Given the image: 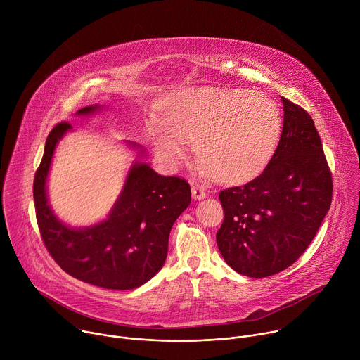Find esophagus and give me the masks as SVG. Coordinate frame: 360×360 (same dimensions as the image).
I'll use <instances>...</instances> for the list:
<instances>
[{
  "instance_id": "34e87169",
  "label": "esophagus",
  "mask_w": 360,
  "mask_h": 360,
  "mask_svg": "<svg viewBox=\"0 0 360 360\" xmlns=\"http://www.w3.org/2000/svg\"><path fill=\"white\" fill-rule=\"evenodd\" d=\"M192 196H193V199L200 200L207 196V192H205V189L199 185H192Z\"/></svg>"
}]
</instances>
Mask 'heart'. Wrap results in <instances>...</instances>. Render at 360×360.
<instances>
[{"label": "heart", "mask_w": 360, "mask_h": 360, "mask_svg": "<svg viewBox=\"0 0 360 360\" xmlns=\"http://www.w3.org/2000/svg\"><path fill=\"white\" fill-rule=\"evenodd\" d=\"M162 118L150 117L148 141L157 158L176 167L192 142L196 171L235 184L258 174L279 142L282 115L264 92L200 86L178 91L161 104Z\"/></svg>", "instance_id": "heart-1"}]
</instances>
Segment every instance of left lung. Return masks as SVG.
Listing matches in <instances>:
<instances>
[{
  "label": "left lung",
  "mask_w": 360,
  "mask_h": 360,
  "mask_svg": "<svg viewBox=\"0 0 360 360\" xmlns=\"http://www.w3.org/2000/svg\"><path fill=\"white\" fill-rule=\"evenodd\" d=\"M282 102V135L264 172L219 192L218 248L232 269L249 278H266L296 262L332 202V172L315 122L297 104Z\"/></svg>",
  "instance_id": "8db88e82"
}]
</instances>
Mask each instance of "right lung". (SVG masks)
Masks as SVG:
<instances>
[{"label":"right lung","instance_id":"add662e5","mask_svg":"<svg viewBox=\"0 0 360 360\" xmlns=\"http://www.w3.org/2000/svg\"><path fill=\"white\" fill-rule=\"evenodd\" d=\"M85 107L78 114H89ZM68 122L51 129L34 176L35 215L41 239L68 275L107 289H134L164 266L169 232L191 203V186L179 176H162L146 164H135L108 219L86 229H71L51 212L45 179L57 142Z\"/></svg>","mask_w":360,"mask_h":360}]
</instances>
